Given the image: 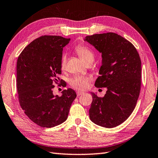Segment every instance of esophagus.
<instances>
[{
	"label": "esophagus",
	"instance_id": "obj_1",
	"mask_svg": "<svg viewBox=\"0 0 158 158\" xmlns=\"http://www.w3.org/2000/svg\"><path fill=\"white\" fill-rule=\"evenodd\" d=\"M84 92H77V96H80V95L83 94Z\"/></svg>",
	"mask_w": 158,
	"mask_h": 158
}]
</instances>
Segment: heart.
<instances>
[{
	"mask_svg": "<svg viewBox=\"0 0 158 158\" xmlns=\"http://www.w3.org/2000/svg\"><path fill=\"white\" fill-rule=\"evenodd\" d=\"M75 51L80 58L86 64L88 62L94 60V54L88 47L79 45L75 47ZM66 56L63 55L61 57L60 60V68L62 70H64L66 68ZM90 78L88 76H76L70 80V84L74 88L78 90H85L88 87Z\"/></svg>",
	"mask_w": 158,
	"mask_h": 158,
	"instance_id": "obj_1",
	"label": "heart"
}]
</instances>
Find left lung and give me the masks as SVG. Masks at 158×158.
<instances>
[{
	"mask_svg": "<svg viewBox=\"0 0 158 158\" xmlns=\"http://www.w3.org/2000/svg\"><path fill=\"white\" fill-rule=\"evenodd\" d=\"M84 40L102 53L100 76L95 86L107 89L103 98L91 92L93 100L89 110V118L99 126L115 127L131 115L139 97V54L130 41L114 33L88 35Z\"/></svg>",
	"mask_w": 158,
	"mask_h": 158,
	"instance_id": "1",
	"label": "left lung"
}]
</instances>
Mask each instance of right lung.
Returning a JSON list of instances; mask_svg holds the SVG:
<instances>
[{"mask_svg": "<svg viewBox=\"0 0 158 158\" xmlns=\"http://www.w3.org/2000/svg\"><path fill=\"white\" fill-rule=\"evenodd\" d=\"M70 39L44 35L37 38L22 51L16 66L19 102L25 114L41 127L51 128L64 122L76 94L71 88L62 95H54V83L61 74L63 47ZM60 84L64 86L63 80Z\"/></svg>", "mask_w": 158, "mask_h": 158, "instance_id": "obj_1", "label": "right lung"}]
</instances>
